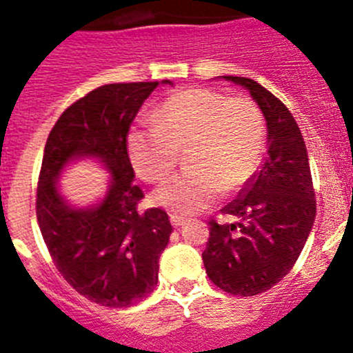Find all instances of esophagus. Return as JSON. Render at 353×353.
Listing matches in <instances>:
<instances>
[{"instance_id":"esophagus-1","label":"esophagus","mask_w":353,"mask_h":353,"mask_svg":"<svg viewBox=\"0 0 353 353\" xmlns=\"http://www.w3.org/2000/svg\"><path fill=\"white\" fill-rule=\"evenodd\" d=\"M170 221L173 224V228H180L185 224V217H180V215H170Z\"/></svg>"}]
</instances>
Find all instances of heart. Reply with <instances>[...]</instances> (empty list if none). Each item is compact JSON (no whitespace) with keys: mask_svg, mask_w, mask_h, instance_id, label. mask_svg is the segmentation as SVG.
<instances>
[{"mask_svg":"<svg viewBox=\"0 0 353 353\" xmlns=\"http://www.w3.org/2000/svg\"><path fill=\"white\" fill-rule=\"evenodd\" d=\"M155 125L132 129L127 154L145 182L164 180L185 150L187 171L162 183L152 199L179 215L203 210L221 191L235 192L256 173L265 150V120L248 97L187 88L162 102Z\"/></svg>","mask_w":353,"mask_h":353,"instance_id":"1","label":"heart"}]
</instances>
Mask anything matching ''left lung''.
Wrapping results in <instances>:
<instances>
[{
	"label": "left lung",
	"instance_id": "obj_1",
	"mask_svg": "<svg viewBox=\"0 0 353 353\" xmlns=\"http://www.w3.org/2000/svg\"><path fill=\"white\" fill-rule=\"evenodd\" d=\"M244 86L267 121V157L223 214L236 223L210 221L203 263L215 286L251 297L281 281L297 261L316 215L304 138L285 104L256 81L223 76Z\"/></svg>",
	"mask_w": 353,
	"mask_h": 353
}]
</instances>
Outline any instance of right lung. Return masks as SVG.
<instances>
[{"label":"right lung","mask_w":353,"mask_h":353,"mask_svg":"<svg viewBox=\"0 0 353 353\" xmlns=\"http://www.w3.org/2000/svg\"><path fill=\"white\" fill-rule=\"evenodd\" d=\"M159 84L114 83L93 90L65 109L43 148L37 219L49 254L65 281L88 301L127 307L154 292L159 258L173 232L168 214H139L143 191L134 182L127 154L130 123ZM95 158L112 174L104 199L74 208L57 187L61 171L74 160Z\"/></svg>","instance_id":"obj_1"}]
</instances>
